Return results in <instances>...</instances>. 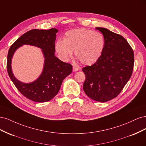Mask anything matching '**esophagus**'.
Masks as SVG:
<instances>
[{
	"label": "esophagus",
	"mask_w": 146,
	"mask_h": 146,
	"mask_svg": "<svg viewBox=\"0 0 146 146\" xmlns=\"http://www.w3.org/2000/svg\"><path fill=\"white\" fill-rule=\"evenodd\" d=\"M72 70H73L74 72H76V71H77V70H78V68L76 67V66H74L73 68H72Z\"/></svg>",
	"instance_id": "obj_1"
}]
</instances>
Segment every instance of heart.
Segmentation results:
<instances>
[{"instance_id": "obj_1", "label": "heart", "mask_w": 146, "mask_h": 146, "mask_svg": "<svg viewBox=\"0 0 146 146\" xmlns=\"http://www.w3.org/2000/svg\"><path fill=\"white\" fill-rule=\"evenodd\" d=\"M105 45L104 35L99 32L82 28L69 30L63 40L55 42V50L61 59L68 60L73 51L76 58L84 65H92L102 54Z\"/></svg>"}]
</instances>
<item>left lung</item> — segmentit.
Instances as JSON below:
<instances>
[{
	"mask_svg": "<svg viewBox=\"0 0 146 146\" xmlns=\"http://www.w3.org/2000/svg\"><path fill=\"white\" fill-rule=\"evenodd\" d=\"M105 45L99 59L82 69L86 79L83 90L96 101L105 102L117 97L130 78L134 66V52L121 35L101 27Z\"/></svg>",
	"mask_w": 146,
	"mask_h": 146,
	"instance_id": "8db88e82",
	"label": "left lung"
}]
</instances>
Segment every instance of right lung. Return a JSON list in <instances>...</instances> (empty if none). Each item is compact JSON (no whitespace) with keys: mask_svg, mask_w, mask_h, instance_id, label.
Returning a JSON list of instances; mask_svg holds the SVG:
<instances>
[{"mask_svg":"<svg viewBox=\"0 0 146 146\" xmlns=\"http://www.w3.org/2000/svg\"><path fill=\"white\" fill-rule=\"evenodd\" d=\"M57 32L58 30L56 29L31 30L17 39L8 52L7 68L8 76L22 94L36 102H45L54 98L58 94L63 80L72 72V66L60 60L54 55ZM23 44L42 48L45 58L42 75L36 81L30 84H24L17 81L11 70L12 56L17 48Z\"/></svg>","mask_w":146,"mask_h":146,"instance_id":"right-lung-1","label":"right lung"}]
</instances>
